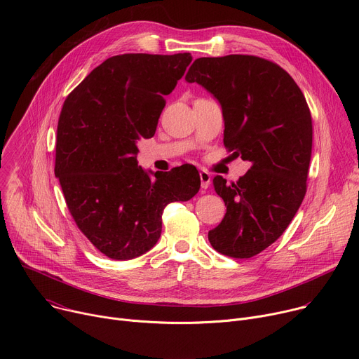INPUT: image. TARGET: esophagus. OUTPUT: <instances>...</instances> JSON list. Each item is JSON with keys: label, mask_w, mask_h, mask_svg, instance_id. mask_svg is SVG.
I'll list each match as a JSON object with an SVG mask.
<instances>
[{"label": "esophagus", "mask_w": 359, "mask_h": 359, "mask_svg": "<svg viewBox=\"0 0 359 359\" xmlns=\"http://www.w3.org/2000/svg\"><path fill=\"white\" fill-rule=\"evenodd\" d=\"M198 176H200V182H201V187H203V189H208L209 184H210V182H212L210 173L201 170V172L198 173Z\"/></svg>", "instance_id": "1"}]
</instances>
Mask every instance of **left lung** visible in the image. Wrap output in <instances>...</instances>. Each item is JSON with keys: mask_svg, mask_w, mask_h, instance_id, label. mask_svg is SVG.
Masks as SVG:
<instances>
[{"mask_svg": "<svg viewBox=\"0 0 359 359\" xmlns=\"http://www.w3.org/2000/svg\"><path fill=\"white\" fill-rule=\"evenodd\" d=\"M184 79L217 99L226 147L251 163L237 183L215 176L227 210L209 231L215 250L250 259L284 233L305 196L313 149L309 105L283 68L259 57L197 58Z\"/></svg>", "mask_w": 359, "mask_h": 359, "instance_id": "8db88e82", "label": "left lung"}]
</instances>
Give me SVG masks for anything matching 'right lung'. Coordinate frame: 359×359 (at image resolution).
Here are the masks:
<instances>
[{"label":"right lung","instance_id":"obj_1","mask_svg":"<svg viewBox=\"0 0 359 359\" xmlns=\"http://www.w3.org/2000/svg\"><path fill=\"white\" fill-rule=\"evenodd\" d=\"M191 60L189 53L111 57L64 102L55 176L79 230L112 260L149 251L161 237L166 204L200 189L191 165L151 172L136 161L137 142L155 135L165 96Z\"/></svg>","mask_w":359,"mask_h":359}]
</instances>
